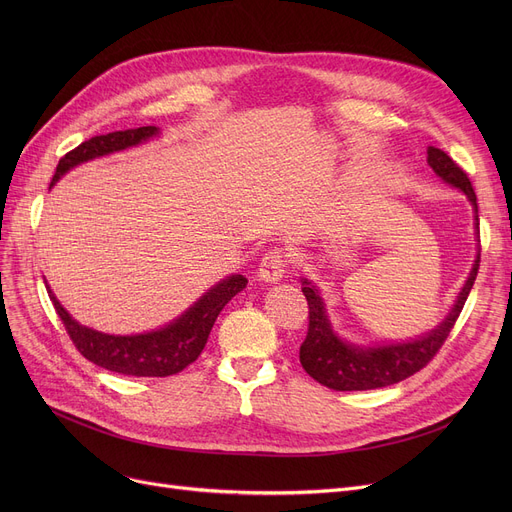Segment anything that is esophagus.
I'll return each instance as SVG.
<instances>
[{
  "label": "esophagus",
  "mask_w": 512,
  "mask_h": 512,
  "mask_svg": "<svg viewBox=\"0 0 512 512\" xmlns=\"http://www.w3.org/2000/svg\"><path fill=\"white\" fill-rule=\"evenodd\" d=\"M286 272V255L282 249H272L270 253H265L259 265V278L263 282H280Z\"/></svg>",
  "instance_id": "obj_1"
}]
</instances>
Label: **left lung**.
<instances>
[{"label": "left lung", "mask_w": 512, "mask_h": 512, "mask_svg": "<svg viewBox=\"0 0 512 512\" xmlns=\"http://www.w3.org/2000/svg\"><path fill=\"white\" fill-rule=\"evenodd\" d=\"M427 164L450 186L459 188L467 195L475 209V228H479L477 218V197L471 186L467 172L456 164L448 153L438 147L427 149ZM479 270V253L471 267V274L456 297L450 313L442 324L434 330H429L425 336H419L409 342H390V344H375L361 346L344 342L334 330L326 315V303L319 297V290L307 280L303 282V294L309 305V328L307 338L301 344V365L317 380L321 386H328L338 392L351 390H375L398 384L411 378L413 373L423 369L429 361L436 357L448 338L450 330L459 319L463 305L473 288Z\"/></svg>", "instance_id": "left-lung-1"}]
</instances>
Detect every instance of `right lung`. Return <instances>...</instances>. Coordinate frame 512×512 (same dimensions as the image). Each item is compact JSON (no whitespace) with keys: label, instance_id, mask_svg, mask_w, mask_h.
<instances>
[{"label":"right lung","instance_id":"1","mask_svg":"<svg viewBox=\"0 0 512 512\" xmlns=\"http://www.w3.org/2000/svg\"><path fill=\"white\" fill-rule=\"evenodd\" d=\"M155 134H159L157 126H141L130 130H116L110 134H99V137L80 143L76 149L68 151L60 159L49 188L66 172L85 164V161L141 145L155 137ZM245 286V276H228L226 280L211 286L195 305L188 307L178 319L170 321L168 326L145 334L114 336L80 326L60 305L56 294H53L51 288L45 284L49 299L53 307H56V313L60 315L70 340L78 348V353L103 369H110L122 375H137V378H168V375H174L191 365L193 361H197L220 311Z\"/></svg>","mask_w":512,"mask_h":512}]
</instances>
